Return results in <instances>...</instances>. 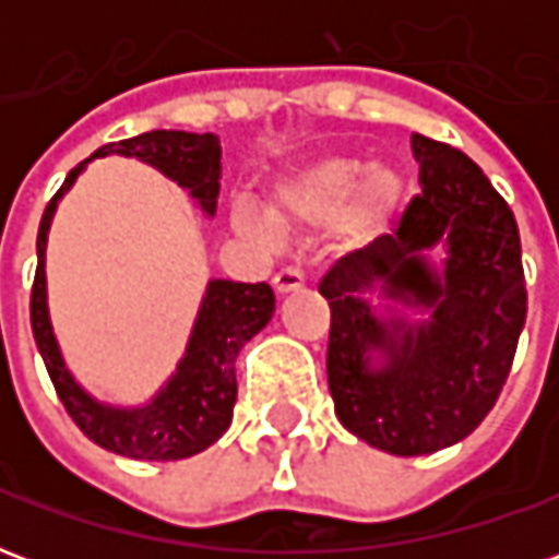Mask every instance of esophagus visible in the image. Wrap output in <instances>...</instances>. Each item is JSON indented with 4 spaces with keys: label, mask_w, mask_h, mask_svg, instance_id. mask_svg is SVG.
<instances>
[{
    "label": "esophagus",
    "mask_w": 559,
    "mask_h": 559,
    "mask_svg": "<svg viewBox=\"0 0 559 559\" xmlns=\"http://www.w3.org/2000/svg\"><path fill=\"white\" fill-rule=\"evenodd\" d=\"M272 284H275V290L278 293H290V290H299L305 284L302 272H296V269H278L275 272V278H272Z\"/></svg>",
    "instance_id": "1"
}]
</instances>
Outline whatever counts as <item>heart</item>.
<instances>
[{"instance_id": "b5f03b06", "label": "heart", "mask_w": 559, "mask_h": 559, "mask_svg": "<svg viewBox=\"0 0 559 559\" xmlns=\"http://www.w3.org/2000/svg\"><path fill=\"white\" fill-rule=\"evenodd\" d=\"M356 188H359V209H356L359 227L380 224L401 197V179L395 170L389 167L368 170L359 158H329L281 182L272 212L281 224L320 221L344 206ZM233 218H236V227L245 233L269 230V221L251 203H239Z\"/></svg>"}]
</instances>
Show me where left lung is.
Listing matches in <instances>:
<instances>
[{"mask_svg":"<svg viewBox=\"0 0 559 559\" xmlns=\"http://www.w3.org/2000/svg\"><path fill=\"white\" fill-rule=\"evenodd\" d=\"M421 194L399 230L335 260L320 278L332 308L326 374L341 425L389 455H428L464 440L491 413L527 320L521 236L512 209L461 148L413 134ZM447 245L443 273L425 250ZM383 292L428 307L421 324L377 321ZM384 356L370 368V353Z\"/></svg>","mask_w":559,"mask_h":559,"instance_id":"left-lung-1","label":"left lung"}]
</instances>
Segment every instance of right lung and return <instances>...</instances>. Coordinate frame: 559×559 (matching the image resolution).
I'll list each match as a JSON object with an SVG mask.
<instances>
[{"instance_id": "obj_1", "label": "right lung", "mask_w": 559, "mask_h": 559, "mask_svg": "<svg viewBox=\"0 0 559 559\" xmlns=\"http://www.w3.org/2000/svg\"><path fill=\"white\" fill-rule=\"evenodd\" d=\"M134 155L155 164L160 173L191 191L209 215L215 212L221 176V140L215 134H188V131H146L138 138L107 143L95 155ZM92 155V158H95ZM86 164V160H83ZM78 164L68 173L62 188L47 203L38 227V269L32 281V335L38 344L47 374L53 380L59 401L80 431L107 452L140 461H179L203 452L230 428L236 404V356L260 329L266 326L275 311V293L266 281L236 284L212 281L197 317L194 335L179 371L167 389L143 411H116L92 401L68 374L66 362L56 347L53 326L47 317V284H44V248L47 230L59 203L83 170Z\"/></svg>"}]
</instances>
